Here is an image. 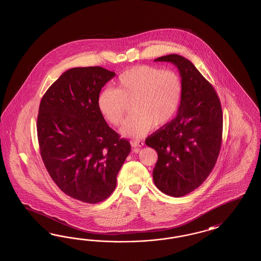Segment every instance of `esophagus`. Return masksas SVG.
I'll return each instance as SVG.
<instances>
[{"mask_svg": "<svg viewBox=\"0 0 261 261\" xmlns=\"http://www.w3.org/2000/svg\"><path fill=\"white\" fill-rule=\"evenodd\" d=\"M131 145L133 146V147H142L143 146V142H141V141H131Z\"/></svg>", "mask_w": 261, "mask_h": 261, "instance_id": "esophagus-1", "label": "esophagus"}]
</instances>
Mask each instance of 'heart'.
Masks as SVG:
<instances>
[{
	"label": "heart",
	"instance_id": "obj_1",
	"mask_svg": "<svg viewBox=\"0 0 261 261\" xmlns=\"http://www.w3.org/2000/svg\"><path fill=\"white\" fill-rule=\"evenodd\" d=\"M182 94V79L177 72L143 65L122 72L117 89H103L97 106L107 121L119 126L125 119L128 104H132L134 116L127 120L121 133L140 139L154 125L163 126L171 120L180 106Z\"/></svg>",
	"mask_w": 261,
	"mask_h": 261
}]
</instances>
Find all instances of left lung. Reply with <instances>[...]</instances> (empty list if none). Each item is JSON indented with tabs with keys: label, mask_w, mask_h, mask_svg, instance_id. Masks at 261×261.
Returning <instances> with one entry per match:
<instances>
[{
	"label": "left lung",
	"mask_w": 261,
	"mask_h": 261,
	"mask_svg": "<svg viewBox=\"0 0 261 261\" xmlns=\"http://www.w3.org/2000/svg\"><path fill=\"white\" fill-rule=\"evenodd\" d=\"M154 61L178 68L182 99L177 117L147 137L145 143L158 153L153 169L156 187L181 197L201 186L216 164L221 148V104L213 85L189 59L168 55Z\"/></svg>",
	"instance_id": "left-lung-1"
}]
</instances>
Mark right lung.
Instances as JSON below:
<instances>
[{
	"mask_svg": "<svg viewBox=\"0 0 261 261\" xmlns=\"http://www.w3.org/2000/svg\"><path fill=\"white\" fill-rule=\"evenodd\" d=\"M115 75L102 67L72 68L40 102L37 136L47 172L65 194L89 204L110 196L131 151L97 106L101 88Z\"/></svg>",
	"mask_w": 261,
	"mask_h": 261,
	"instance_id": "add662e5",
	"label": "right lung"
}]
</instances>
